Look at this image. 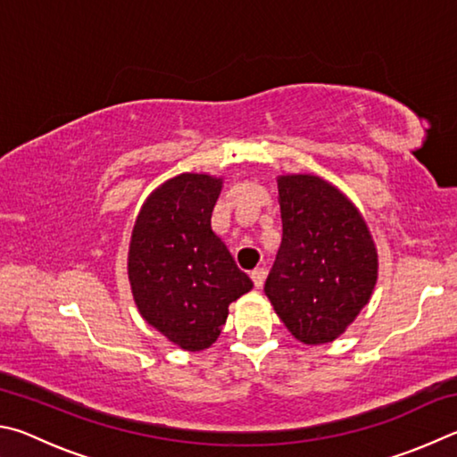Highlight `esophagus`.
I'll return each mask as SVG.
<instances>
[{"instance_id": "esophagus-1", "label": "esophagus", "mask_w": 457, "mask_h": 457, "mask_svg": "<svg viewBox=\"0 0 457 457\" xmlns=\"http://www.w3.org/2000/svg\"><path fill=\"white\" fill-rule=\"evenodd\" d=\"M265 269H253L251 270V278H253V283H254V287H257V289H261L262 287V283H265Z\"/></svg>"}]
</instances>
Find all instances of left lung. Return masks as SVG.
I'll use <instances>...</instances> for the list:
<instances>
[{"mask_svg":"<svg viewBox=\"0 0 457 457\" xmlns=\"http://www.w3.org/2000/svg\"><path fill=\"white\" fill-rule=\"evenodd\" d=\"M283 241L265 283L275 313L305 345L331 343L378 283V249L355 204L313 174L278 176Z\"/></svg>","mask_w":457,"mask_h":457,"instance_id":"obj_1","label":"left lung"}]
</instances>
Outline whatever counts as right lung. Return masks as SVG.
I'll list each match as a JSON object with an SVG mask.
<instances>
[{"instance_id":"add662e5","label":"right lung","mask_w":457,"mask_h":457,"mask_svg":"<svg viewBox=\"0 0 457 457\" xmlns=\"http://www.w3.org/2000/svg\"><path fill=\"white\" fill-rule=\"evenodd\" d=\"M222 179L184 172L152 192L136 219L128 278L144 321L184 351L219 339L228 305L253 289L211 227Z\"/></svg>"}]
</instances>
